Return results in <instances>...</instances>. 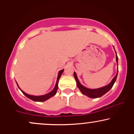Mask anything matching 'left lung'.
<instances>
[{"mask_svg":"<svg viewBox=\"0 0 134 134\" xmlns=\"http://www.w3.org/2000/svg\"><path fill=\"white\" fill-rule=\"evenodd\" d=\"M115 53H116V51H115ZM118 57L117 55H116V61L118 64ZM118 71L116 75L114 77L113 79H112L111 82L108 85L105 86H103L102 87H100V88L98 89H94V90H92V89H88L87 87H84V86H82L81 83L79 82V79H78L77 77V75L76 72H74V78L76 79V82H77V86L78 88L79 89V90L81 91V92L83 94L86 95V96L90 97V98H99V97L102 96L103 95H104V94L107 93L108 91L110 90V89L113 87V84L116 81V77H117L118 75Z\"/></svg>","mask_w":134,"mask_h":134,"instance_id":"8db88e82","label":"left lung"}]
</instances>
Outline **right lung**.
<instances>
[{
	"label": "right lung",
	"instance_id": "obj_1",
	"mask_svg": "<svg viewBox=\"0 0 134 134\" xmlns=\"http://www.w3.org/2000/svg\"><path fill=\"white\" fill-rule=\"evenodd\" d=\"M64 69H62V70H60V71H59L58 72V77H57V82H56V84H55V86L54 87V89H53V90L51 92H50L49 93L47 94H44V95H42V96H33V95H30V94H27L26 93H24L23 91H22L21 90V89L19 88V90L22 91V93L24 94V95H25L28 98H30V99H32L33 101H44L46 100H47L48 99H49V98H50L51 97L55 96V94L57 93V90H58V81H59V79L61 75H62L63 71H64ZM17 84H18V83H17ZM19 87V86H18Z\"/></svg>",
	"mask_w": 134,
	"mask_h": 134
}]
</instances>
